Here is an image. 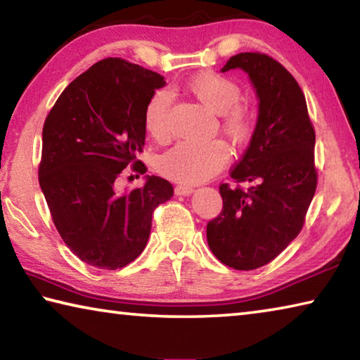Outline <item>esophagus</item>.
I'll return each mask as SVG.
<instances>
[{
    "instance_id": "1",
    "label": "esophagus",
    "mask_w": 360,
    "mask_h": 360,
    "mask_svg": "<svg viewBox=\"0 0 360 360\" xmlns=\"http://www.w3.org/2000/svg\"><path fill=\"white\" fill-rule=\"evenodd\" d=\"M174 193L176 195H191V193H193V187L179 184V186L174 187Z\"/></svg>"
}]
</instances>
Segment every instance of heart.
I'll use <instances>...</instances> for the list:
<instances>
[{"instance_id":"b5f03b06","label":"heart","mask_w":360,"mask_h":360,"mask_svg":"<svg viewBox=\"0 0 360 360\" xmlns=\"http://www.w3.org/2000/svg\"><path fill=\"white\" fill-rule=\"evenodd\" d=\"M187 89L203 106L212 112L222 114L224 130L235 141H243L252 129V115L238 105L241 90L231 79L216 72H200L187 82ZM172 95L157 90L144 108V129L155 141L169 136L168 109ZM230 150L221 139L211 141H179L158 158V172L167 178L197 184L210 179L227 165Z\"/></svg>"}]
</instances>
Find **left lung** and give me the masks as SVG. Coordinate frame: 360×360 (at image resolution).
I'll return each instance as SVG.
<instances>
[{
    "mask_svg": "<svg viewBox=\"0 0 360 360\" xmlns=\"http://www.w3.org/2000/svg\"><path fill=\"white\" fill-rule=\"evenodd\" d=\"M243 70L259 98L251 141L231 169L235 182L221 184L222 211L206 225L212 254L235 270H255L297 238L314 197L316 135L307 100L294 76L259 52L230 57L222 72Z\"/></svg>",
    "mask_w": 360,
    "mask_h": 360,
    "instance_id": "1",
    "label": "left lung"
}]
</instances>
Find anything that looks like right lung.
Masks as SVG:
<instances>
[{
  "mask_svg": "<svg viewBox=\"0 0 360 360\" xmlns=\"http://www.w3.org/2000/svg\"><path fill=\"white\" fill-rule=\"evenodd\" d=\"M163 76L122 58H105L76 77L42 129L39 186L52 221L72 254L101 270H117L148 245L152 212L173 197L158 176L117 191L124 169L146 173L136 160L146 139L144 108Z\"/></svg>",
  "mask_w": 360,
  "mask_h": 360,
  "instance_id": "1",
  "label": "right lung"
}]
</instances>
